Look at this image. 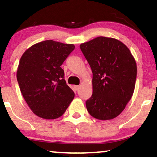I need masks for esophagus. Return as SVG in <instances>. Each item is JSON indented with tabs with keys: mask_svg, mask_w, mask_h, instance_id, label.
Masks as SVG:
<instances>
[{
	"mask_svg": "<svg viewBox=\"0 0 157 157\" xmlns=\"http://www.w3.org/2000/svg\"><path fill=\"white\" fill-rule=\"evenodd\" d=\"M74 87L75 90H76V91H77V90H78V89H79V88H80V86H77V85H75Z\"/></svg>",
	"mask_w": 157,
	"mask_h": 157,
	"instance_id": "1",
	"label": "esophagus"
}]
</instances>
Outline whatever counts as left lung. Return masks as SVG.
Segmentation results:
<instances>
[{
    "label": "left lung",
    "mask_w": 157,
    "mask_h": 157,
    "mask_svg": "<svg viewBox=\"0 0 157 157\" xmlns=\"http://www.w3.org/2000/svg\"><path fill=\"white\" fill-rule=\"evenodd\" d=\"M80 48L93 73V94L86 102L87 111L95 119H114L134 94L136 61L128 47L113 38L99 36L81 44Z\"/></svg>",
    "instance_id": "1"
}]
</instances>
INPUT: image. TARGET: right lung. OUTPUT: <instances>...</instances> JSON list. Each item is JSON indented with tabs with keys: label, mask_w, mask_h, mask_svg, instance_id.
Wrapping results in <instances>:
<instances>
[{
	"label": "right lung",
	"mask_w": 157,
	"mask_h": 157,
	"mask_svg": "<svg viewBox=\"0 0 157 157\" xmlns=\"http://www.w3.org/2000/svg\"><path fill=\"white\" fill-rule=\"evenodd\" d=\"M74 48V44L47 40L33 45L21 56L17 80L25 102L38 117H61L74 99L61 66Z\"/></svg>",
	"instance_id": "1"
}]
</instances>
